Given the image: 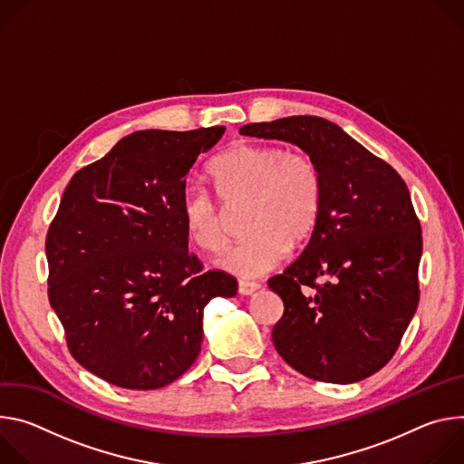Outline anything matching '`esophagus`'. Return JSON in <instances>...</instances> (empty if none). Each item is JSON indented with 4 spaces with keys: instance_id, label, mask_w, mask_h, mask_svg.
I'll return each mask as SVG.
<instances>
[{
    "instance_id": "esophagus-1",
    "label": "esophagus",
    "mask_w": 464,
    "mask_h": 464,
    "mask_svg": "<svg viewBox=\"0 0 464 464\" xmlns=\"http://www.w3.org/2000/svg\"><path fill=\"white\" fill-rule=\"evenodd\" d=\"M260 289V284L258 282H246V280H241L239 284H237V291H239V295H245V296H248V295H254L256 291Z\"/></svg>"
}]
</instances>
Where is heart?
Instances as JSON below:
<instances>
[{"mask_svg":"<svg viewBox=\"0 0 464 464\" xmlns=\"http://www.w3.org/2000/svg\"><path fill=\"white\" fill-rule=\"evenodd\" d=\"M219 195L234 204L248 198L245 239L228 245L218 266L243 278L262 276L282 264L293 245L314 232L323 204V179L304 150H284L271 143H239L210 164ZM180 216L189 239L218 250L227 237V214L202 186H188Z\"/></svg>","mask_w":464,"mask_h":464,"instance_id":"1","label":"heart"}]
</instances>
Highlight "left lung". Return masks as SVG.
<instances>
[{
	"label": "left lung",
	"mask_w": 464,
	"mask_h": 464,
	"mask_svg": "<svg viewBox=\"0 0 464 464\" xmlns=\"http://www.w3.org/2000/svg\"><path fill=\"white\" fill-rule=\"evenodd\" d=\"M315 160L323 204L310 243L269 287L284 315L273 343L300 374L355 383L383 369L419 305L422 228L401 177L339 125L317 116L248 123ZM324 277V285L316 278Z\"/></svg>",
	"instance_id": "8db88e82"
}]
</instances>
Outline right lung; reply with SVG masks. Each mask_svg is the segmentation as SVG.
<instances>
[{
  "label": "right lung",
  "mask_w": 464,
  "mask_h": 464,
  "mask_svg": "<svg viewBox=\"0 0 464 464\" xmlns=\"http://www.w3.org/2000/svg\"><path fill=\"white\" fill-rule=\"evenodd\" d=\"M225 127L138 130L77 171L49 225V304L72 355L112 385L180 378L202 343V312L237 282L202 271L180 216L186 175Z\"/></svg>",
  "instance_id": "add662e5"
}]
</instances>
